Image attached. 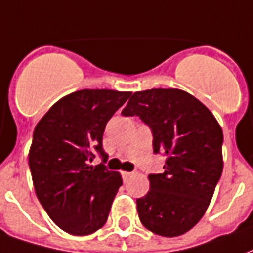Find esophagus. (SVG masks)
Wrapping results in <instances>:
<instances>
[{
	"instance_id": "obj_1",
	"label": "esophagus",
	"mask_w": 253,
	"mask_h": 253,
	"mask_svg": "<svg viewBox=\"0 0 253 253\" xmlns=\"http://www.w3.org/2000/svg\"><path fill=\"white\" fill-rule=\"evenodd\" d=\"M131 175H132V172H122V177H123L125 180H126V179H128V177H130Z\"/></svg>"
}]
</instances>
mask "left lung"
Instances as JSON below:
<instances>
[{
    "instance_id": "1",
    "label": "left lung",
    "mask_w": 253,
    "mask_h": 253,
    "mask_svg": "<svg viewBox=\"0 0 253 253\" xmlns=\"http://www.w3.org/2000/svg\"><path fill=\"white\" fill-rule=\"evenodd\" d=\"M139 116L153 134V152L167 157L163 173L149 175L150 190L137 199L146 229L176 237L206 212L222 173V128L192 94L180 89L135 92L122 111Z\"/></svg>"
}]
</instances>
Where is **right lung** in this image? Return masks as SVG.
<instances>
[{
  "instance_id": "right-lung-1",
  "label": "right lung",
  "mask_w": 253,
  "mask_h": 253,
  "mask_svg": "<svg viewBox=\"0 0 253 253\" xmlns=\"http://www.w3.org/2000/svg\"><path fill=\"white\" fill-rule=\"evenodd\" d=\"M131 92L83 89L58 100L36 125L30 154L38 199L57 226L86 236L104 226L122 176L103 163L105 125ZM96 154L102 164L90 166Z\"/></svg>"
}]
</instances>
